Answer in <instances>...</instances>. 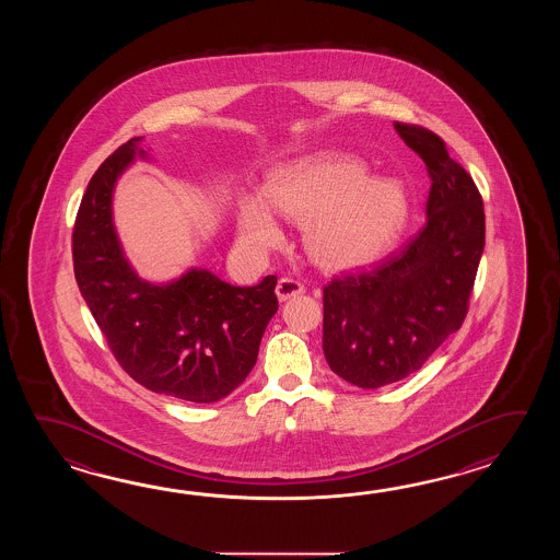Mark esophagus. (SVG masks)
Here are the masks:
<instances>
[{"mask_svg": "<svg viewBox=\"0 0 560 560\" xmlns=\"http://www.w3.org/2000/svg\"><path fill=\"white\" fill-rule=\"evenodd\" d=\"M302 292H304V285L296 282V280H292V278H280L278 284H276V296L280 302H285V300L298 296Z\"/></svg>", "mask_w": 560, "mask_h": 560, "instance_id": "34e87169", "label": "esophagus"}]
</instances>
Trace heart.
I'll return each instance as SVG.
<instances>
[{
  "label": "heart",
  "mask_w": 560,
  "mask_h": 560,
  "mask_svg": "<svg viewBox=\"0 0 560 560\" xmlns=\"http://www.w3.org/2000/svg\"><path fill=\"white\" fill-rule=\"evenodd\" d=\"M276 212L302 224L310 258L324 270H354L381 254L408 214L398 182L369 176L352 155L318 152L272 172L266 200L256 194L238 202V238L256 254L272 250L282 232Z\"/></svg>",
  "instance_id": "b5f03b06"
}]
</instances>
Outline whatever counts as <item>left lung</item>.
Here are the masks:
<instances>
[{
  "instance_id": "left-lung-1",
  "label": "left lung",
  "mask_w": 560,
  "mask_h": 560,
  "mask_svg": "<svg viewBox=\"0 0 560 560\" xmlns=\"http://www.w3.org/2000/svg\"><path fill=\"white\" fill-rule=\"evenodd\" d=\"M394 130L429 170V220L369 272L324 285V357L358 388L415 374L463 326L485 250L482 198L465 167L434 131L400 121Z\"/></svg>"
}]
</instances>
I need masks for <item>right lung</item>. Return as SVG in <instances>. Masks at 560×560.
Listing matches in <instances>:
<instances>
[{"mask_svg":"<svg viewBox=\"0 0 560 560\" xmlns=\"http://www.w3.org/2000/svg\"><path fill=\"white\" fill-rule=\"evenodd\" d=\"M131 138L97 167L73 226V272L121 369L148 390L210 405L236 390L256 364L278 310L276 276L232 285L190 268L166 284L142 280L114 226L119 176L148 152Z\"/></svg>","mask_w":560,"mask_h":560,"instance_id":"1","label":"right lung"}]
</instances>
